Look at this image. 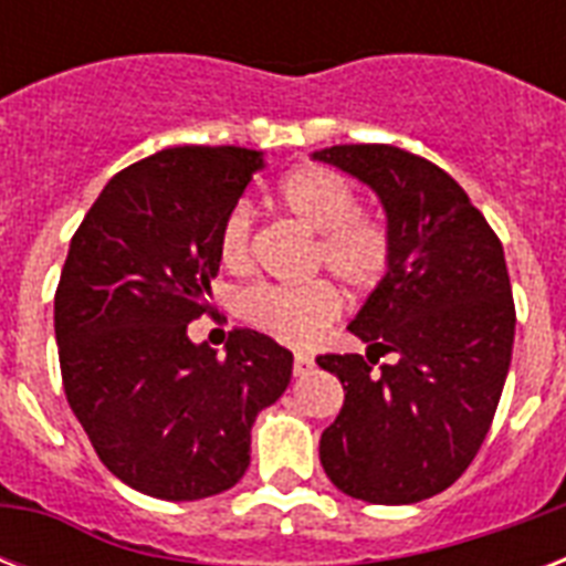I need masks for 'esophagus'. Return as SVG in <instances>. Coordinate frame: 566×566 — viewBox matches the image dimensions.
Listing matches in <instances>:
<instances>
[{
	"instance_id": "esophagus-1",
	"label": "esophagus",
	"mask_w": 566,
	"mask_h": 566,
	"mask_svg": "<svg viewBox=\"0 0 566 566\" xmlns=\"http://www.w3.org/2000/svg\"><path fill=\"white\" fill-rule=\"evenodd\" d=\"M311 367H314V358L308 353L293 355V376H308Z\"/></svg>"
}]
</instances>
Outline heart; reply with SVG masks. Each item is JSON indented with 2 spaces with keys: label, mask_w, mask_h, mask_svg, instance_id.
I'll list each match as a JSON object with an SVG mask.
<instances>
[{
  "label": "heart",
  "mask_w": 566,
  "mask_h": 566,
  "mask_svg": "<svg viewBox=\"0 0 566 566\" xmlns=\"http://www.w3.org/2000/svg\"><path fill=\"white\" fill-rule=\"evenodd\" d=\"M284 213L317 231L311 266H326L346 291L370 293L394 264V234L385 220L358 211V193L328 167H302L284 176L275 193ZM252 258V217L240 205L220 229V261L243 270ZM234 308L247 323L284 344H308L337 317L340 296L326 279L293 284H252L238 293Z\"/></svg>",
  "instance_id": "1"
}]
</instances>
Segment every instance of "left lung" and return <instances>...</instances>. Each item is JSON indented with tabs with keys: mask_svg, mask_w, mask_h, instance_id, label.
I'll return each instance as SVG.
<instances>
[{
	"mask_svg": "<svg viewBox=\"0 0 566 566\" xmlns=\"http://www.w3.org/2000/svg\"><path fill=\"white\" fill-rule=\"evenodd\" d=\"M376 190L394 264L349 332L364 355H319L344 408L319 438L337 491L411 505L447 491L482 447L514 346V300L500 238L449 172L387 144L314 153ZM381 354L395 361L371 370Z\"/></svg>",
	"mask_w": 566,
	"mask_h": 566,
	"instance_id": "1",
	"label": "left lung"
}]
</instances>
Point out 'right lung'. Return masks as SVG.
Wrapping results in <instances>:
<instances>
[{
	"mask_svg": "<svg viewBox=\"0 0 566 566\" xmlns=\"http://www.w3.org/2000/svg\"><path fill=\"white\" fill-rule=\"evenodd\" d=\"M264 167L240 146H176L105 185L70 240L55 291L66 402L119 482L170 502L234 488L258 411L293 355L234 328L226 355L193 344L220 273V229Z\"/></svg>",
	"mask_w": 566,
	"mask_h": 566,
	"instance_id": "add662e5",
	"label": "right lung"
}]
</instances>
